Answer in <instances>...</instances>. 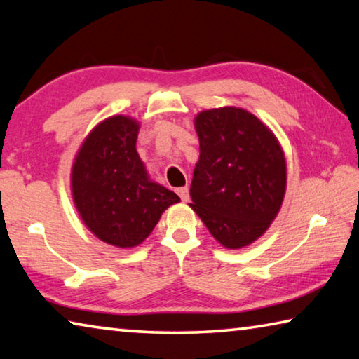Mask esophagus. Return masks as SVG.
<instances>
[{"label": "esophagus", "mask_w": 359, "mask_h": 359, "mask_svg": "<svg viewBox=\"0 0 359 359\" xmlns=\"http://www.w3.org/2000/svg\"><path fill=\"white\" fill-rule=\"evenodd\" d=\"M177 194H179L180 199H182V201H184V203H187L188 198H190V196H188V188H187V187L177 188Z\"/></svg>", "instance_id": "esophagus-1"}]
</instances>
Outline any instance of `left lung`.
<instances>
[{
  "label": "left lung",
  "instance_id": "8db88e82",
  "mask_svg": "<svg viewBox=\"0 0 359 359\" xmlns=\"http://www.w3.org/2000/svg\"><path fill=\"white\" fill-rule=\"evenodd\" d=\"M199 160L191 204L214 239L229 250L253 244L274 222L287 190V161L277 136L236 106L194 117Z\"/></svg>",
  "mask_w": 359,
  "mask_h": 359
}]
</instances>
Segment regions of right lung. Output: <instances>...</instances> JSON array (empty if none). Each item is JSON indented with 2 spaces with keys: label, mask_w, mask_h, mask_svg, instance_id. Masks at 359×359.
Listing matches in <instances>:
<instances>
[{
  "label": "right lung",
  "mask_w": 359,
  "mask_h": 359,
  "mask_svg": "<svg viewBox=\"0 0 359 359\" xmlns=\"http://www.w3.org/2000/svg\"><path fill=\"white\" fill-rule=\"evenodd\" d=\"M141 123L130 115L101 120L79 147L71 193L81 220L100 241L133 248L149 238L180 198L151 180L136 150Z\"/></svg>",
  "instance_id": "1"
}]
</instances>
